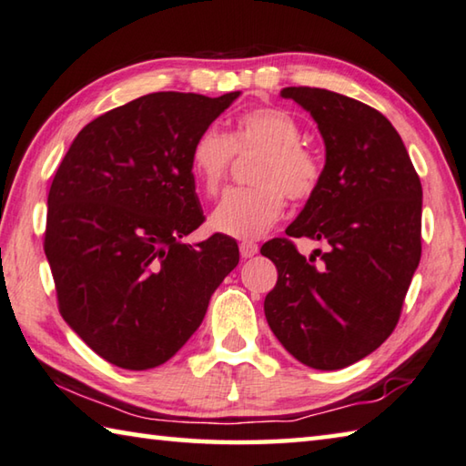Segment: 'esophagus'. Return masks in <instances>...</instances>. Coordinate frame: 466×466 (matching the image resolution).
Masks as SVG:
<instances>
[{"label":"esophagus","mask_w":466,"mask_h":466,"mask_svg":"<svg viewBox=\"0 0 466 466\" xmlns=\"http://www.w3.org/2000/svg\"><path fill=\"white\" fill-rule=\"evenodd\" d=\"M257 252H258V244H257V242H242V244H240V255H242V258L255 257Z\"/></svg>","instance_id":"obj_1"}]
</instances>
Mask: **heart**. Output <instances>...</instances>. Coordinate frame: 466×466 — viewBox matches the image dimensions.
Here are the masks:
<instances>
[{"mask_svg":"<svg viewBox=\"0 0 466 466\" xmlns=\"http://www.w3.org/2000/svg\"><path fill=\"white\" fill-rule=\"evenodd\" d=\"M301 128L293 117L275 107L250 109L238 116L234 132L206 128L191 147L189 167L206 193H216L232 165L234 150H258L255 187L230 189L209 214L214 232L236 240H257L285 209V193L293 199L314 196L321 181V165L301 147Z\"/></svg>","mask_w":466,"mask_h":466,"instance_id":"1","label":"heart"}]
</instances>
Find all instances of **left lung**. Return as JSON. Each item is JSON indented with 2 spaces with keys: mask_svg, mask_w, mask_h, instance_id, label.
<instances>
[{
  "mask_svg": "<svg viewBox=\"0 0 466 466\" xmlns=\"http://www.w3.org/2000/svg\"><path fill=\"white\" fill-rule=\"evenodd\" d=\"M281 97L309 112L326 147L319 187L285 232L329 248L318 262L287 238L260 248L279 273L265 316L299 362L336 370L377 350L397 326L421 257V183L377 109L318 87H285Z\"/></svg>",
  "mask_w": 466,
  "mask_h": 466,
  "instance_id": "8db88e82",
  "label": "left lung"
}]
</instances>
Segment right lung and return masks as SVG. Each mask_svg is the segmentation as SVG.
<instances>
[{"label":"right lung","instance_id":"right-lung-1","mask_svg":"<svg viewBox=\"0 0 466 466\" xmlns=\"http://www.w3.org/2000/svg\"><path fill=\"white\" fill-rule=\"evenodd\" d=\"M238 96L148 93L89 122L58 167L45 236L58 309L116 367L171 359L238 265L230 236L183 242L204 222L191 147Z\"/></svg>","mask_w":466,"mask_h":466}]
</instances>
